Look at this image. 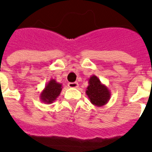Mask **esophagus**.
I'll return each instance as SVG.
<instances>
[{
    "label": "esophagus",
    "instance_id": "34e87169",
    "mask_svg": "<svg viewBox=\"0 0 152 152\" xmlns=\"http://www.w3.org/2000/svg\"><path fill=\"white\" fill-rule=\"evenodd\" d=\"M79 86L78 83L77 82H73V83H68V87L69 88H77Z\"/></svg>",
    "mask_w": 152,
    "mask_h": 152
}]
</instances>
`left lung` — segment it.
Returning <instances> with one entry per match:
<instances>
[{
    "instance_id": "left-lung-1",
    "label": "left lung",
    "mask_w": 152,
    "mask_h": 152,
    "mask_svg": "<svg viewBox=\"0 0 152 152\" xmlns=\"http://www.w3.org/2000/svg\"><path fill=\"white\" fill-rule=\"evenodd\" d=\"M86 94L93 105L102 107L107 104L111 98V92L108 88L102 84L100 80L94 75L89 77V86Z\"/></svg>"
}]
</instances>
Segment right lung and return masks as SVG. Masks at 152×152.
Masks as SVG:
<instances>
[{"label":"right lung","instance_id":"1","mask_svg":"<svg viewBox=\"0 0 152 152\" xmlns=\"http://www.w3.org/2000/svg\"><path fill=\"white\" fill-rule=\"evenodd\" d=\"M62 89V84L58 83L54 79H51L47 83L42 92L40 93V101L48 104L53 103L59 96Z\"/></svg>","mask_w":152,"mask_h":152}]
</instances>
